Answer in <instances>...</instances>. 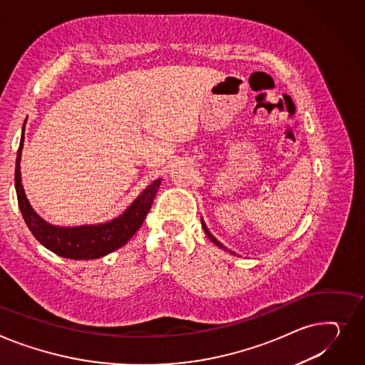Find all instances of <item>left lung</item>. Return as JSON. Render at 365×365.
I'll use <instances>...</instances> for the list:
<instances>
[{
	"instance_id": "obj_1",
	"label": "left lung",
	"mask_w": 365,
	"mask_h": 365,
	"mask_svg": "<svg viewBox=\"0 0 365 365\" xmlns=\"http://www.w3.org/2000/svg\"><path fill=\"white\" fill-rule=\"evenodd\" d=\"M201 225H202V229H204V232H205V235H207V236H208V239H210V240H211V242H212V244H215V245H217V247H218V248H222V250H225V251H226V252H229V254H233V255H236V254H235V252H233V251H230V250H227V248H226V247H225V245H223V244H220V242H218V240H217V239H215V237H214V236H212V235H211V233H210V230H208V229H207V225H205V222H204V218H201Z\"/></svg>"
}]
</instances>
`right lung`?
<instances>
[{
  "instance_id": "right-lung-1",
  "label": "right lung",
  "mask_w": 365,
  "mask_h": 365,
  "mask_svg": "<svg viewBox=\"0 0 365 365\" xmlns=\"http://www.w3.org/2000/svg\"><path fill=\"white\" fill-rule=\"evenodd\" d=\"M24 125H26V120H24ZM24 125L16 158L14 183L19 208L24 218V223L28 225L39 244L51 252L70 259H96L126 245L139 230L145 217H147L155 198V193L161 185V179L154 180L145 187L140 192V195L123 211V214H120L110 222L73 227L54 226L45 222L32 208L21 185L20 160L24 142Z\"/></svg>"
}]
</instances>
